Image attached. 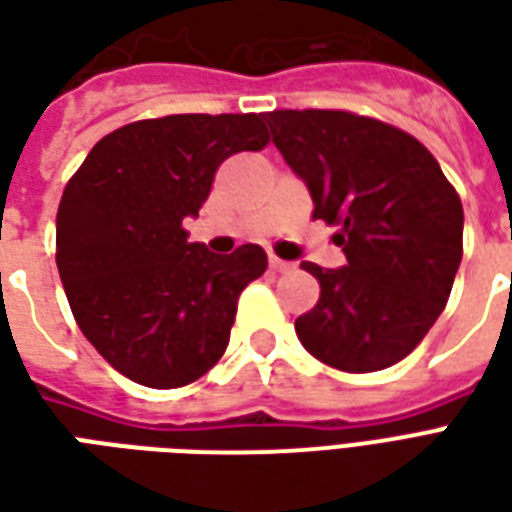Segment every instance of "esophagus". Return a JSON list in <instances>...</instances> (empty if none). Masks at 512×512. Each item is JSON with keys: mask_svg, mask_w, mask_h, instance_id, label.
Returning a JSON list of instances; mask_svg holds the SVG:
<instances>
[{"mask_svg": "<svg viewBox=\"0 0 512 512\" xmlns=\"http://www.w3.org/2000/svg\"><path fill=\"white\" fill-rule=\"evenodd\" d=\"M268 263H271V268H274V271H279V274H285V271H290V268H293V263H288V260H279V257H274V255H271V260H268Z\"/></svg>", "mask_w": 512, "mask_h": 512, "instance_id": "34e87169", "label": "esophagus"}]
</instances>
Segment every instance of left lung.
I'll return each instance as SVG.
<instances>
[{
    "label": "left lung",
    "instance_id": "8db88e82",
    "mask_svg": "<svg viewBox=\"0 0 512 512\" xmlns=\"http://www.w3.org/2000/svg\"><path fill=\"white\" fill-rule=\"evenodd\" d=\"M271 139L332 227L343 268L301 263L321 299L296 318L323 365L373 373L406 359L450 299L463 257V205L419 139L343 109L268 112Z\"/></svg>",
    "mask_w": 512,
    "mask_h": 512
}]
</instances>
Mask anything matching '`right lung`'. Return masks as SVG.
I'll return each instance as SVG.
<instances>
[{"label":"right lung","mask_w":512,"mask_h":512,"mask_svg":"<svg viewBox=\"0 0 512 512\" xmlns=\"http://www.w3.org/2000/svg\"><path fill=\"white\" fill-rule=\"evenodd\" d=\"M263 115H167L106 134L68 180L57 268L84 337L117 373L175 389L205 376L230 343L238 296L266 252L213 255L186 216L208 200L224 158L263 150Z\"/></svg>","instance_id":"obj_1"}]
</instances>
